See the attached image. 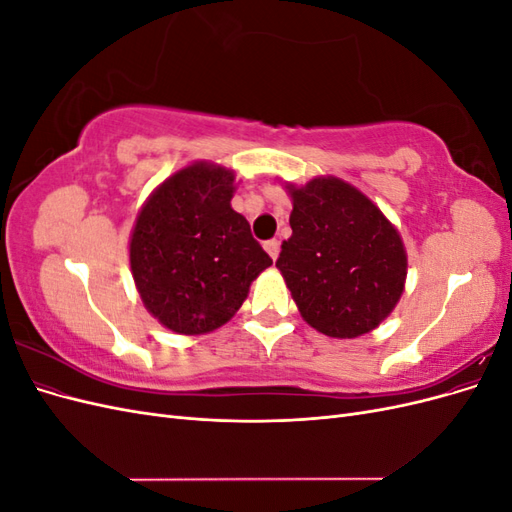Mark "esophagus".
I'll use <instances>...</instances> for the list:
<instances>
[{
	"label": "esophagus",
	"instance_id": "esophagus-1",
	"mask_svg": "<svg viewBox=\"0 0 512 512\" xmlns=\"http://www.w3.org/2000/svg\"><path fill=\"white\" fill-rule=\"evenodd\" d=\"M265 250H267V254H269L273 260H277V256H280V241H277V239L267 241V243H265Z\"/></svg>",
	"mask_w": 512,
	"mask_h": 512
}]
</instances>
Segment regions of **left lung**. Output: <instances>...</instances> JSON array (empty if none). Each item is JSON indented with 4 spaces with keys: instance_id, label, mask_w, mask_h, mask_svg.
Listing matches in <instances>:
<instances>
[{
    "instance_id": "1",
    "label": "left lung",
    "mask_w": 512,
    "mask_h": 512,
    "mask_svg": "<svg viewBox=\"0 0 512 512\" xmlns=\"http://www.w3.org/2000/svg\"><path fill=\"white\" fill-rule=\"evenodd\" d=\"M292 237L275 267L303 320L322 335L354 339L378 329L406 288L399 230L352 183L327 175L286 183Z\"/></svg>"
}]
</instances>
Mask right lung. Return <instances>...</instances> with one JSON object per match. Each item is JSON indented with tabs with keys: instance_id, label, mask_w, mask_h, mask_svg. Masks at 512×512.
<instances>
[{
	"instance_id": "right-lung-1",
	"label": "right lung",
	"mask_w": 512,
	"mask_h": 512,
	"mask_svg": "<svg viewBox=\"0 0 512 512\" xmlns=\"http://www.w3.org/2000/svg\"><path fill=\"white\" fill-rule=\"evenodd\" d=\"M235 170L192 162L164 179L136 215L130 269L147 312L179 335L220 329L273 265L230 207Z\"/></svg>"
}]
</instances>
